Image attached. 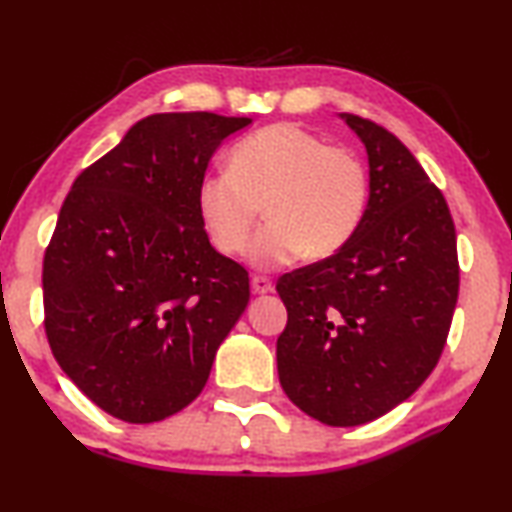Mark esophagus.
I'll list each match as a JSON object with an SVG mask.
<instances>
[{
    "label": "esophagus",
    "instance_id": "esophagus-1",
    "mask_svg": "<svg viewBox=\"0 0 512 512\" xmlns=\"http://www.w3.org/2000/svg\"><path fill=\"white\" fill-rule=\"evenodd\" d=\"M250 287H253L255 294H266V292L273 290L271 280L264 278V276H253V280H250Z\"/></svg>",
    "mask_w": 512,
    "mask_h": 512
}]
</instances>
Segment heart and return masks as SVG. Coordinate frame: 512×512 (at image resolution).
<instances>
[{"mask_svg":"<svg viewBox=\"0 0 512 512\" xmlns=\"http://www.w3.org/2000/svg\"><path fill=\"white\" fill-rule=\"evenodd\" d=\"M366 204L364 164L292 122L248 134L232 148V167L208 171L197 187L201 225L222 255L248 248L264 206L269 222L248 253L250 264L264 271L304 255H336L357 234Z\"/></svg>","mask_w":512,"mask_h":512,"instance_id":"heart-1","label":"heart"}]
</instances>
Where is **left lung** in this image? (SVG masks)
<instances>
[{"label":"left lung","instance_id":"left-lung-1","mask_svg":"<svg viewBox=\"0 0 512 512\" xmlns=\"http://www.w3.org/2000/svg\"><path fill=\"white\" fill-rule=\"evenodd\" d=\"M369 155L357 234L278 278L287 325L280 385L329 427H357L406 401L441 357L459 294L457 234L441 190L397 136L341 113Z\"/></svg>","mask_w":512,"mask_h":512}]
</instances>
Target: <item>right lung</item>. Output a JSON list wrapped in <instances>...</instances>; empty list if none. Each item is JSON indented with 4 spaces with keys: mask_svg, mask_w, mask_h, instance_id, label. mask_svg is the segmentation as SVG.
Listing matches in <instances>:
<instances>
[{
    "mask_svg": "<svg viewBox=\"0 0 512 512\" xmlns=\"http://www.w3.org/2000/svg\"><path fill=\"white\" fill-rule=\"evenodd\" d=\"M250 118L157 113L71 185L43 257L50 350L92 403L150 424L204 390L248 271L211 246L197 187Z\"/></svg>",
    "mask_w": 512,
    "mask_h": 512,
    "instance_id": "obj_1",
    "label": "right lung"
}]
</instances>
